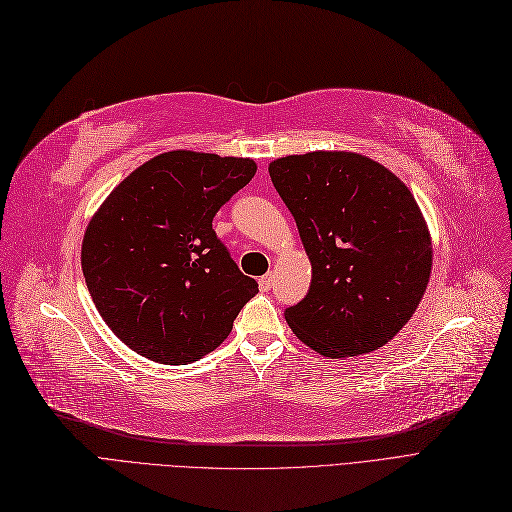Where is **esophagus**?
Instances as JSON below:
<instances>
[{
  "label": "esophagus",
  "mask_w": 512,
  "mask_h": 512,
  "mask_svg": "<svg viewBox=\"0 0 512 512\" xmlns=\"http://www.w3.org/2000/svg\"><path fill=\"white\" fill-rule=\"evenodd\" d=\"M272 285H274V274H272V272L263 274V276L259 278V289H261V291H270Z\"/></svg>",
  "instance_id": "esophagus-1"
}]
</instances>
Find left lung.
Instances as JSON below:
<instances>
[{
    "label": "left lung",
    "mask_w": 512,
    "mask_h": 512,
    "mask_svg": "<svg viewBox=\"0 0 512 512\" xmlns=\"http://www.w3.org/2000/svg\"><path fill=\"white\" fill-rule=\"evenodd\" d=\"M268 170L312 263L306 298L285 310L295 336L325 357L387 344L417 310L432 272L415 197L357 153L289 155Z\"/></svg>",
    "instance_id": "1"
}]
</instances>
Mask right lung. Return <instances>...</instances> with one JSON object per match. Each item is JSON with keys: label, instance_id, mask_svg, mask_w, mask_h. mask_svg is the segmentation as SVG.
Returning a JSON list of instances; mask_svg holds the SVG:
<instances>
[{"label": "right lung", "instance_id": "1", "mask_svg": "<svg viewBox=\"0 0 512 512\" xmlns=\"http://www.w3.org/2000/svg\"><path fill=\"white\" fill-rule=\"evenodd\" d=\"M253 159L172 151L114 189L82 240V274L102 319L157 364L202 359L259 291L212 229L251 183Z\"/></svg>", "mask_w": 512, "mask_h": 512}]
</instances>
